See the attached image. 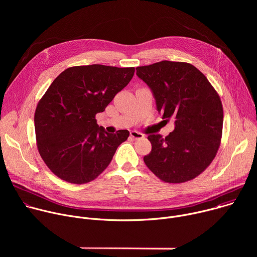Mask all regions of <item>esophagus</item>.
Returning a JSON list of instances; mask_svg holds the SVG:
<instances>
[{
	"mask_svg": "<svg viewBox=\"0 0 257 257\" xmlns=\"http://www.w3.org/2000/svg\"><path fill=\"white\" fill-rule=\"evenodd\" d=\"M130 136H131V138H133V139H141V138L144 137V135H143L142 133L138 132V131H131V132H130Z\"/></svg>",
	"mask_w": 257,
	"mask_h": 257,
	"instance_id": "34e87169",
	"label": "esophagus"
}]
</instances>
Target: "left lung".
Instances as JSON below:
<instances>
[{
  "mask_svg": "<svg viewBox=\"0 0 257 257\" xmlns=\"http://www.w3.org/2000/svg\"><path fill=\"white\" fill-rule=\"evenodd\" d=\"M137 76L152 89L163 119H174L168 136L151 134L152 152L143 158L162 181L184 183L200 175L213 161L223 132L219 95L193 65L162 61L136 68Z\"/></svg>",
  "mask_w": 257,
  "mask_h": 257,
  "instance_id": "obj_1",
  "label": "left lung"
}]
</instances>
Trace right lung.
<instances>
[{
  "mask_svg": "<svg viewBox=\"0 0 257 257\" xmlns=\"http://www.w3.org/2000/svg\"><path fill=\"white\" fill-rule=\"evenodd\" d=\"M134 67H70L53 81L34 114L39 153L48 168L72 184L94 180L111 163L128 130L106 133L98 127L103 112L132 79Z\"/></svg>",
  "mask_w": 257,
  "mask_h": 257,
  "instance_id": "1",
  "label": "right lung"
}]
</instances>
